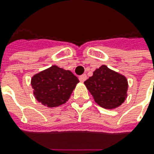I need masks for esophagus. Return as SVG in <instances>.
I'll return each instance as SVG.
<instances>
[{
    "label": "esophagus",
    "mask_w": 154,
    "mask_h": 154,
    "mask_svg": "<svg viewBox=\"0 0 154 154\" xmlns=\"http://www.w3.org/2000/svg\"><path fill=\"white\" fill-rule=\"evenodd\" d=\"M79 80H80V81H85V80H86V74H82V75H80V76H79Z\"/></svg>",
    "instance_id": "1"
}]
</instances>
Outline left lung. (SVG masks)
I'll use <instances>...</instances> for the list:
<instances>
[{"label":"left lung","mask_w":154,"mask_h":154,"mask_svg":"<svg viewBox=\"0 0 154 154\" xmlns=\"http://www.w3.org/2000/svg\"><path fill=\"white\" fill-rule=\"evenodd\" d=\"M84 83L95 102L105 109H113L121 105L127 97L126 78L104 65L96 69L92 77Z\"/></svg>","instance_id":"left-lung-1"}]
</instances>
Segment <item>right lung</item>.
Returning a JSON list of instances; mask_svg holds the SVG:
<instances>
[{
	"label": "right lung",
	"mask_w": 154,
	"mask_h": 154,
	"mask_svg": "<svg viewBox=\"0 0 154 154\" xmlns=\"http://www.w3.org/2000/svg\"><path fill=\"white\" fill-rule=\"evenodd\" d=\"M78 82V78L69 70L52 66L35 74L32 86L38 102L48 107H56L68 101Z\"/></svg>",
	"instance_id": "obj_1"
}]
</instances>
